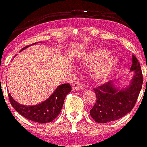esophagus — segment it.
Listing matches in <instances>:
<instances>
[{
    "label": "esophagus",
    "mask_w": 147,
    "mask_h": 147,
    "mask_svg": "<svg viewBox=\"0 0 147 147\" xmlns=\"http://www.w3.org/2000/svg\"><path fill=\"white\" fill-rule=\"evenodd\" d=\"M72 88L73 91H75V90H79V91H82L83 89V87H82V84L80 82H75L72 84Z\"/></svg>",
    "instance_id": "34e87169"
}]
</instances>
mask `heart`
Returning a JSON list of instances; mask_svg holds the SVG:
<instances>
[{"mask_svg":"<svg viewBox=\"0 0 147 147\" xmlns=\"http://www.w3.org/2000/svg\"><path fill=\"white\" fill-rule=\"evenodd\" d=\"M109 54L105 48H96L84 56L83 63L90 67L97 65L94 70L95 76L98 80H103L110 75L118 63L117 58Z\"/></svg>","mask_w":147,"mask_h":147,"instance_id":"obj_1","label":"heart"}]
</instances>
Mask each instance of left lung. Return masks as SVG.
<instances>
[{"instance_id": "8db88e82", "label": "left lung", "mask_w": 147, "mask_h": 147, "mask_svg": "<svg viewBox=\"0 0 147 147\" xmlns=\"http://www.w3.org/2000/svg\"><path fill=\"white\" fill-rule=\"evenodd\" d=\"M130 72L133 78L126 86H117L118 80H110L94 88L96 102L90 110L91 117L97 123H105L119 119L133 109L142 87L143 77L140 63L135 56Z\"/></svg>"}]
</instances>
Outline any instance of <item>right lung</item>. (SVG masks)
<instances>
[{
  "mask_svg": "<svg viewBox=\"0 0 147 147\" xmlns=\"http://www.w3.org/2000/svg\"><path fill=\"white\" fill-rule=\"evenodd\" d=\"M33 45H35V43ZM31 45L25 47L21 51ZM71 90L70 84L59 85L46 100L31 106L19 104L14 100L10 93H8V96L12 106L19 114L32 121L45 123L52 121L60 114L65 96Z\"/></svg>",
  "mask_w": 147,
  "mask_h": 147,
  "instance_id": "obj_1",
  "label": "right lung"
}]
</instances>
